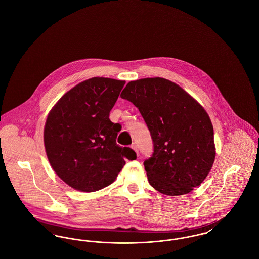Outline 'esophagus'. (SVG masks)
I'll list each match as a JSON object with an SVG mask.
<instances>
[{
    "instance_id": "34e87169",
    "label": "esophagus",
    "mask_w": 259,
    "mask_h": 259,
    "mask_svg": "<svg viewBox=\"0 0 259 259\" xmlns=\"http://www.w3.org/2000/svg\"><path fill=\"white\" fill-rule=\"evenodd\" d=\"M131 148H133V149L135 150L136 153H137V154H139V149H138V147H137V145H136L135 143H133V144H132Z\"/></svg>"
}]
</instances>
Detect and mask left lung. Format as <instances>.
Wrapping results in <instances>:
<instances>
[{
  "instance_id": "1",
  "label": "left lung",
  "mask_w": 259,
  "mask_h": 259,
  "mask_svg": "<svg viewBox=\"0 0 259 259\" xmlns=\"http://www.w3.org/2000/svg\"><path fill=\"white\" fill-rule=\"evenodd\" d=\"M120 97L139 109L153 143L144 162L148 182L161 193H189L208 176L215 157L213 128L204 108L162 77L130 81Z\"/></svg>"
}]
</instances>
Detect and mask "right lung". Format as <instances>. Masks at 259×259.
<instances>
[{
  "instance_id": "add662e5",
  "label": "right lung",
  "mask_w": 259,
  "mask_h": 259,
  "mask_svg": "<svg viewBox=\"0 0 259 259\" xmlns=\"http://www.w3.org/2000/svg\"><path fill=\"white\" fill-rule=\"evenodd\" d=\"M125 81L92 77L68 91L48 116L44 141L54 172L83 192L113 183L125 165L135 160L132 148L116 144L120 125L109 116Z\"/></svg>"
}]
</instances>
